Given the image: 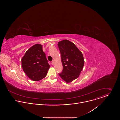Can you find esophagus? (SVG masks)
<instances>
[{
	"instance_id": "1",
	"label": "esophagus",
	"mask_w": 120,
	"mask_h": 120,
	"mask_svg": "<svg viewBox=\"0 0 120 120\" xmlns=\"http://www.w3.org/2000/svg\"><path fill=\"white\" fill-rule=\"evenodd\" d=\"M54 60H52L51 62L52 65H54Z\"/></svg>"
}]
</instances>
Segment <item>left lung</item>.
Here are the masks:
<instances>
[{
	"label": "left lung",
	"mask_w": 120,
	"mask_h": 120,
	"mask_svg": "<svg viewBox=\"0 0 120 120\" xmlns=\"http://www.w3.org/2000/svg\"><path fill=\"white\" fill-rule=\"evenodd\" d=\"M58 43L63 65V71L59 75L69 83L80 75L84 65V58L82 52L73 42L64 40Z\"/></svg>",
	"instance_id": "obj_1"
}]
</instances>
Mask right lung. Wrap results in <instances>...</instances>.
Returning a JSON list of instances; mask_svg holds the SVG:
<instances>
[{
	"mask_svg": "<svg viewBox=\"0 0 120 120\" xmlns=\"http://www.w3.org/2000/svg\"><path fill=\"white\" fill-rule=\"evenodd\" d=\"M23 71L31 80L37 81L44 78L50 65L42 50V45L34 44L26 52L22 59Z\"/></svg>",
	"mask_w": 120,
	"mask_h": 120,
	"instance_id": "1",
	"label": "right lung"
}]
</instances>
